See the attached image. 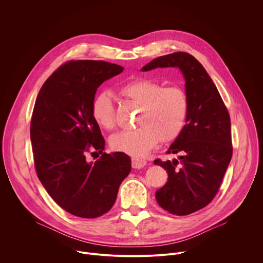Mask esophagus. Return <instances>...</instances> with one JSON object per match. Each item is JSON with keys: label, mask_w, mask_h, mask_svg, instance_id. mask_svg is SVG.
I'll return each mask as SVG.
<instances>
[{"label": "esophagus", "mask_w": 263, "mask_h": 263, "mask_svg": "<svg viewBox=\"0 0 263 263\" xmlns=\"http://www.w3.org/2000/svg\"><path fill=\"white\" fill-rule=\"evenodd\" d=\"M146 164V161L141 160V159H136L132 158V167L133 168H141Z\"/></svg>", "instance_id": "34e87169"}]
</instances>
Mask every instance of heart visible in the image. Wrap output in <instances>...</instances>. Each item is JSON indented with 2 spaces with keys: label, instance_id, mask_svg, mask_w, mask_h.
Listing matches in <instances>:
<instances>
[{
  "label": "heart",
  "instance_id": "1",
  "mask_svg": "<svg viewBox=\"0 0 263 263\" xmlns=\"http://www.w3.org/2000/svg\"><path fill=\"white\" fill-rule=\"evenodd\" d=\"M123 99L139 106L137 127L112 136L110 144L118 152L134 158L145 157L162 142L175 140L183 131L190 112V99L179 85H165L148 78H136L119 86ZM91 117L104 130L117 127L116 108L109 93L101 92L91 103Z\"/></svg>",
  "mask_w": 263,
  "mask_h": 263
}]
</instances>
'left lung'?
<instances>
[{"instance_id": "obj_1", "label": "left lung", "mask_w": 263, "mask_h": 263, "mask_svg": "<svg viewBox=\"0 0 263 263\" xmlns=\"http://www.w3.org/2000/svg\"><path fill=\"white\" fill-rule=\"evenodd\" d=\"M167 66H177L184 74L190 112L182 133L166 151L180 153L179 160H154L168 176L156 200L171 214L187 215L206 207L219 190L233 153L231 121L215 84L193 55L160 56L141 69Z\"/></svg>"}]
</instances>
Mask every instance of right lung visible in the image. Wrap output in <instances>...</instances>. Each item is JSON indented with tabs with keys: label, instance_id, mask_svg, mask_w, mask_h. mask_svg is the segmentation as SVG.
I'll return each mask as SVG.
<instances>
[{
	"label": "right lung",
	"instance_id": "1",
	"mask_svg": "<svg viewBox=\"0 0 263 263\" xmlns=\"http://www.w3.org/2000/svg\"><path fill=\"white\" fill-rule=\"evenodd\" d=\"M123 70L102 60H70L51 74L36 98L30 124L36 174L51 198L72 215L107 213L131 172L127 154L103 152L105 140L91 117L98 87ZM88 155L99 158L89 162Z\"/></svg>",
	"mask_w": 263,
	"mask_h": 263
}]
</instances>
